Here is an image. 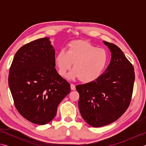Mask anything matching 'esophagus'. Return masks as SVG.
<instances>
[{"instance_id": "1", "label": "esophagus", "mask_w": 146, "mask_h": 146, "mask_svg": "<svg viewBox=\"0 0 146 146\" xmlns=\"http://www.w3.org/2000/svg\"><path fill=\"white\" fill-rule=\"evenodd\" d=\"M70 86H71V90H76L75 85H74V84H71V85H70Z\"/></svg>"}]
</instances>
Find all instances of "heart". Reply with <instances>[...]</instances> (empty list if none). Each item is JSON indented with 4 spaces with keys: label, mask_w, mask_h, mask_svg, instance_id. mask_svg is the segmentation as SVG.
Segmentation results:
<instances>
[{
    "label": "heart",
    "mask_w": 146,
    "mask_h": 146,
    "mask_svg": "<svg viewBox=\"0 0 146 146\" xmlns=\"http://www.w3.org/2000/svg\"><path fill=\"white\" fill-rule=\"evenodd\" d=\"M108 54L104 48L84 40H75L68 44L66 51L62 49L56 56L55 63L59 75H66L72 66L73 70L68 78H78L80 81L89 83L98 79L106 69Z\"/></svg>",
    "instance_id": "obj_1"
}]
</instances>
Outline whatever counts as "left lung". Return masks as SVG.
Wrapping results in <instances>:
<instances>
[{
	"mask_svg": "<svg viewBox=\"0 0 146 146\" xmlns=\"http://www.w3.org/2000/svg\"><path fill=\"white\" fill-rule=\"evenodd\" d=\"M111 52V61L102 76L92 83L76 86L79 110L90 125L98 127L117 120L127 109L135 80L134 69L122 51L104 41Z\"/></svg>",
	"mask_w": 146,
	"mask_h": 146,
	"instance_id": "obj_1",
	"label": "left lung"
}]
</instances>
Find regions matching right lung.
Instances as JSON below:
<instances>
[{"instance_id": "right-lung-1", "label": "right lung", "mask_w": 146, "mask_h": 146, "mask_svg": "<svg viewBox=\"0 0 146 146\" xmlns=\"http://www.w3.org/2000/svg\"><path fill=\"white\" fill-rule=\"evenodd\" d=\"M55 66V51L49 38L22 46L12 61L8 81L15 107L33 123L51 121L58 105L70 92V83Z\"/></svg>"}]
</instances>
